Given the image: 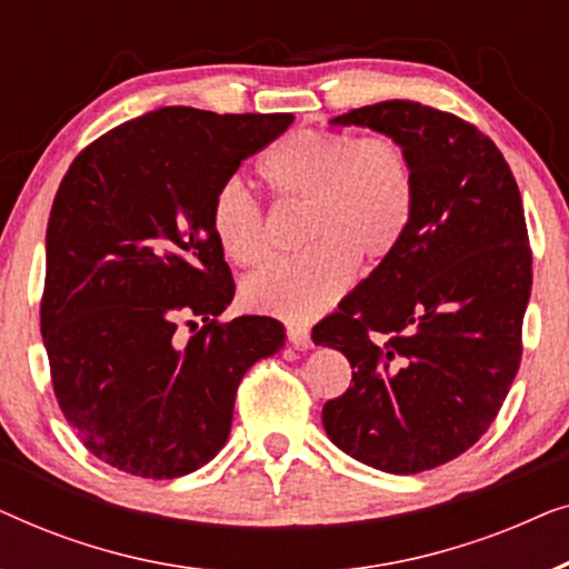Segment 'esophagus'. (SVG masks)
Wrapping results in <instances>:
<instances>
[{
    "instance_id": "obj_1",
    "label": "esophagus",
    "mask_w": 569,
    "mask_h": 569,
    "mask_svg": "<svg viewBox=\"0 0 569 569\" xmlns=\"http://www.w3.org/2000/svg\"><path fill=\"white\" fill-rule=\"evenodd\" d=\"M287 337L298 349H308L313 341H310V329L308 326H287Z\"/></svg>"
}]
</instances>
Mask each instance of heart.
Instances as JSON below:
<instances>
[{"label":"heart","mask_w":569,"mask_h":569,"mask_svg":"<svg viewBox=\"0 0 569 569\" xmlns=\"http://www.w3.org/2000/svg\"><path fill=\"white\" fill-rule=\"evenodd\" d=\"M259 176L277 204H302L300 240L308 248L251 274L243 300L287 321H308L331 308L355 277L396 253L417 204L409 147L393 134L295 129L263 152ZM212 230L238 267L271 256L269 222L259 201L238 181L212 199Z\"/></svg>","instance_id":"1"}]
</instances>
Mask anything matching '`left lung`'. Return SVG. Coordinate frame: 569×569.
Segmentation results:
<instances>
[{"label": "left lung", "mask_w": 569, "mask_h": 569, "mask_svg": "<svg viewBox=\"0 0 569 569\" xmlns=\"http://www.w3.org/2000/svg\"><path fill=\"white\" fill-rule=\"evenodd\" d=\"M331 123L399 137L417 204L391 259L313 329L352 365L323 427L372 469L430 471L489 430L516 380L531 298L523 201L497 144L453 113L383 100Z\"/></svg>", "instance_id": "obj_1"}]
</instances>
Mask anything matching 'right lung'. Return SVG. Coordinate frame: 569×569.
<instances>
[{
	"label": "right lung",
	"mask_w": 569,
	"mask_h": 569,
	"mask_svg": "<svg viewBox=\"0 0 569 569\" xmlns=\"http://www.w3.org/2000/svg\"><path fill=\"white\" fill-rule=\"evenodd\" d=\"M292 113L160 108L77 154L46 230L41 333L77 438L131 477L176 479L220 453L240 378L284 345L236 295L212 199ZM192 337H180V323Z\"/></svg>",
	"instance_id": "obj_1"
}]
</instances>
